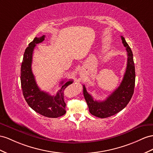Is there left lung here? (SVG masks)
Masks as SVG:
<instances>
[{"label":"left lung","mask_w":153,"mask_h":153,"mask_svg":"<svg viewBox=\"0 0 153 153\" xmlns=\"http://www.w3.org/2000/svg\"><path fill=\"white\" fill-rule=\"evenodd\" d=\"M121 40L127 52V64L123 80L117 88L104 101L94 100L83 85V95L91 114L100 118L110 117L119 112L127 106L134 93L135 85V67L132 50L123 36Z\"/></svg>","instance_id":"obj_1"}]
</instances>
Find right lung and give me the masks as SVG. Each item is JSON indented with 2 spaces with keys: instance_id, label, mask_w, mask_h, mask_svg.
Returning a JSON list of instances; mask_svg holds the SVG:
<instances>
[{
  "instance_id": "add662e5",
  "label": "right lung",
  "mask_w": 153,
  "mask_h": 153,
  "mask_svg": "<svg viewBox=\"0 0 153 153\" xmlns=\"http://www.w3.org/2000/svg\"><path fill=\"white\" fill-rule=\"evenodd\" d=\"M45 36L34 38L25 50L21 68V83L23 96L29 106L42 116L48 117H58L66 113V103L64 101V91L73 83L69 79L63 83L56 96L41 91L36 83L32 70V56L35 46L45 40Z\"/></svg>"
}]
</instances>
